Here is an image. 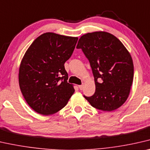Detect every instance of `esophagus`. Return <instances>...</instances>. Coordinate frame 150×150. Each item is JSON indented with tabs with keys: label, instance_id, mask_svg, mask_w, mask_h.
Returning <instances> with one entry per match:
<instances>
[{
	"label": "esophagus",
	"instance_id": "esophagus-1",
	"mask_svg": "<svg viewBox=\"0 0 150 150\" xmlns=\"http://www.w3.org/2000/svg\"><path fill=\"white\" fill-rule=\"evenodd\" d=\"M79 89L82 90L83 88V85H80V86H79Z\"/></svg>",
	"mask_w": 150,
	"mask_h": 150
}]
</instances>
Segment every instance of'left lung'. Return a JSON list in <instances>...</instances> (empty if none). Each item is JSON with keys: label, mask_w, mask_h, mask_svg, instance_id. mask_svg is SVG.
Listing matches in <instances>:
<instances>
[{"label": "left lung", "mask_w": 150, "mask_h": 150, "mask_svg": "<svg viewBox=\"0 0 150 150\" xmlns=\"http://www.w3.org/2000/svg\"><path fill=\"white\" fill-rule=\"evenodd\" d=\"M77 48L89 60L94 77V94L84 98L98 110L110 112L121 106L129 97L134 74L132 58L122 42L110 33L95 32L83 35Z\"/></svg>", "instance_id": "1"}]
</instances>
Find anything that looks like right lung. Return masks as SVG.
<instances>
[{
    "label": "right lung",
    "instance_id": "obj_1",
    "mask_svg": "<svg viewBox=\"0 0 150 150\" xmlns=\"http://www.w3.org/2000/svg\"><path fill=\"white\" fill-rule=\"evenodd\" d=\"M77 40L44 33L24 54L19 67V87L27 103L36 112L45 116L57 112L74 93L64 64L72 55Z\"/></svg>",
    "mask_w": 150,
    "mask_h": 150
}]
</instances>
